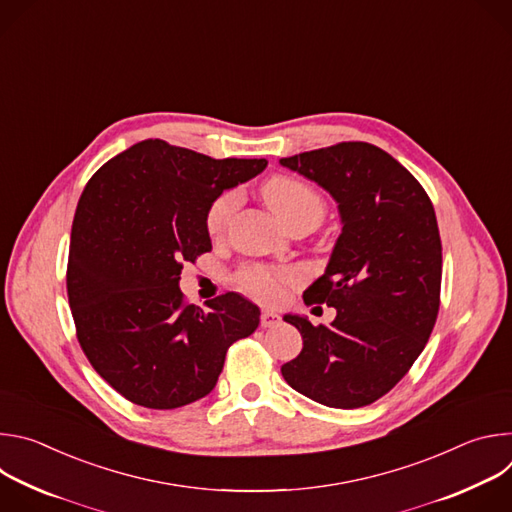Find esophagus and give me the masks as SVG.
Returning a JSON list of instances; mask_svg holds the SVG:
<instances>
[{"label": "esophagus", "instance_id": "1", "mask_svg": "<svg viewBox=\"0 0 512 512\" xmlns=\"http://www.w3.org/2000/svg\"><path fill=\"white\" fill-rule=\"evenodd\" d=\"M279 324H281L279 314L269 312V310L261 312V326H263V328H275V326H279Z\"/></svg>", "mask_w": 512, "mask_h": 512}]
</instances>
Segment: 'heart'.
Returning <instances> with one entry per match:
<instances>
[{
	"label": "heart",
	"mask_w": 512,
	"mask_h": 512,
	"mask_svg": "<svg viewBox=\"0 0 512 512\" xmlns=\"http://www.w3.org/2000/svg\"><path fill=\"white\" fill-rule=\"evenodd\" d=\"M263 198L269 208L281 218L283 223L294 221L298 216H314L322 221L324 216V200L320 194L306 182L291 176H273L263 184ZM241 194L239 190H225L218 194L206 208L204 225L208 235H221L231 216L239 206ZM302 279V271L296 267H267V265H251L239 271L237 283L249 296L275 302L281 298L283 287L298 283Z\"/></svg>",
	"instance_id": "heart-1"
}]
</instances>
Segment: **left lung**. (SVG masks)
I'll use <instances>...</instances> for the list:
<instances>
[{"instance_id":"left-lung-1","label":"left lung","mask_w":512,"mask_h":512,"mask_svg":"<svg viewBox=\"0 0 512 512\" xmlns=\"http://www.w3.org/2000/svg\"><path fill=\"white\" fill-rule=\"evenodd\" d=\"M338 202L342 233L304 302L336 308L330 326L283 320L304 348L281 367L291 389L336 409L389 393L425 348L440 310L442 241L423 186L367 141L281 158Z\"/></svg>"}]
</instances>
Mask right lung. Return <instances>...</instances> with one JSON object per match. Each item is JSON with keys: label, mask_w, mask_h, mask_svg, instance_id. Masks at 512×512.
<instances>
[{"label": "right lung", "mask_w": 512, "mask_h": 512, "mask_svg": "<svg viewBox=\"0 0 512 512\" xmlns=\"http://www.w3.org/2000/svg\"><path fill=\"white\" fill-rule=\"evenodd\" d=\"M267 160H214L145 139L87 182L70 233L66 291L93 369L127 401L176 409L206 397L227 350L259 326V308L229 291L184 302V261L212 249L208 204Z\"/></svg>", "instance_id": "obj_1"}]
</instances>
